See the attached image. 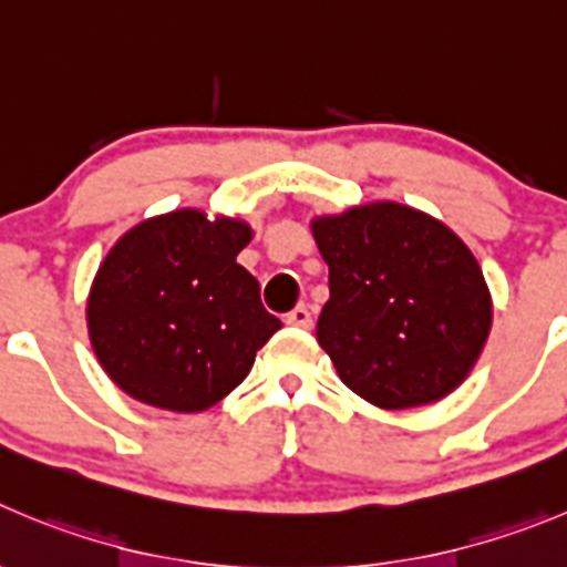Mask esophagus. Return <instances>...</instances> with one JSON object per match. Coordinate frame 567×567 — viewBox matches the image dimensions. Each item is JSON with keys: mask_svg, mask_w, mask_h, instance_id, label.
Listing matches in <instances>:
<instances>
[{"mask_svg": "<svg viewBox=\"0 0 567 567\" xmlns=\"http://www.w3.org/2000/svg\"><path fill=\"white\" fill-rule=\"evenodd\" d=\"M285 321H288L290 327H301V330H308V327L313 324V313H310L308 305H296V308L285 316Z\"/></svg>", "mask_w": 567, "mask_h": 567, "instance_id": "obj_1", "label": "esophagus"}]
</instances>
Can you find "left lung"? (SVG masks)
I'll return each mask as SVG.
<instances>
[{
    "label": "left lung",
    "mask_w": 567,
    "mask_h": 567,
    "mask_svg": "<svg viewBox=\"0 0 567 567\" xmlns=\"http://www.w3.org/2000/svg\"><path fill=\"white\" fill-rule=\"evenodd\" d=\"M310 229L330 266L316 338L338 378L385 411L458 389L492 330V296L467 243L396 200L321 215Z\"/></svg>",
    "instance_id": "8db88e82"
}]
</instances>
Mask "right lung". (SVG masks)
Instances as JSON below:
<instances>
[{
    "label": "right lung",
    "instance_id": "add662e5",
    "mask_svg": "<svg viewBox=\"0 0 567 567\" xmlns=\"http://www.w3.org/2000/svg\"><path fill=\"white\" fill-rule=\"evenodd\" d=\"M251 235L246 220L187 206L111 246L89 290L86 327L100 367L125 394L198 414L246 380L257 349L282 327L237 262Z\"/></svg>",
    "mask_w": 567,
    "mask_h": 567
}]
</instances>
